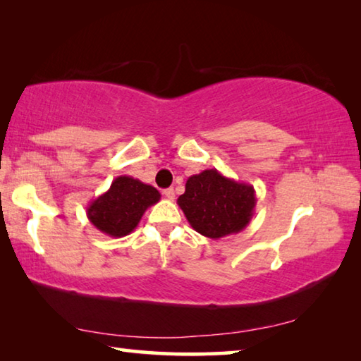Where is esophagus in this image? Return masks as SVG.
<instances>
[{
    "label": "esophagus",
    "instance_id": "obj_1",
    "mask_svg": "<svg viewBox=\"0 0 361 361\" xmlns=\"http://www.w3.org/2000/svg\"><path fill=\"white\" fill-rule=\"evenodd\" d=\"M164 195H166V197H167L169 200H173V199H175V191H173V188H167L166 191H164Z\"/></svg>",
    "mask_w": 361,
    "mask_h": 361
}]
</instances>
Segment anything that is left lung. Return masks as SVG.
I'll return each instance as SVG.
<instances>
[{
  "mask_svg": "<svg viewBox=\"0 0 361 361\" xmlns=\"http://www.w3.org/2000/svg\"><path fill=\"white\" fill-rule=\"evenodd\" d=\"M176 204L194 231L216 240L247 228L255 213L256 195L252 185L210 169L189 176L185 194Z\"/></svg>",
  "mask_w": 361,
  "mask_h": 361,
  "instance_id": "1",
  "label": "left lung"
}]
</instances>
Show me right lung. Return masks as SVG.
Here are the masks:
<instances>
[{"label": "right lung", "instance_id": "1", "mask_svg": "<svg viewBox=\"0 0 361 361\" xmlns=\"http://www.w3.org/2000/svg\"><path fill=\"white\" fill-rule=\"evenodd\" d=\"M161 200L154 186L132 176L114 178L106 192L87 205V218L97 229L109 237H124L137 228L143 213Z\"/></svg>", "mask_w": 361, "mask_h": 361}]
</instances>
